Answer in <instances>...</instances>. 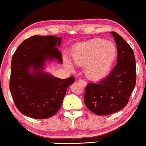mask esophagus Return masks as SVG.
<instances>
[{
    "instance_id": "obj_1",
    "label": "esophagus",
    "mask_w": 146,
    "mask_h": 146,
    "mask_svg": "<svg viewBox=\"0 0 146 146\" xmlns=\"http://www.w3.org/2000/svg\"><path fill=\"white\" fill-rule=\"evenodd\" d=\"M78 82L81 84L83 86H84V87L86 86L87 82L85 80H82V79H80V80H78Z\"/></svg>"
}]
</instances>
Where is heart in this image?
Instances as JSON below:
<instances>
[{
	"mask_svg": "<svg viewBox=\"0 0 146 146\" xmlns=\"http://www.w3.org/2000/svg\"><path fill=\"white\" fill-rule=\"evenodd\" d=\"M117 56V48L111 41L96 38L76 45L72 52L74 62L84 66L86 76L92 80H99L107 76ZM65 64L71 68L74 67L70 60L66 58Z\"/></svg>",
	"mask_w": 146,
	"mask_h": 146,
	"instance_id": "heart-1",
	"label": "heart"
}]
</instances>
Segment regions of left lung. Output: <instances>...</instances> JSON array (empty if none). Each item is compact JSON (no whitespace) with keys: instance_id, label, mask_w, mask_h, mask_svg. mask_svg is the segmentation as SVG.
Here are the masks:
<instances>
[{"instance_id":"obj_1","label":"left lung","mask_w":146,"mask_h":146,"mask_svg":"<svg viewBox=\"0 0 146 146\" xmlns=\"http://www.w3.org/2000/svg\"><path fill=\"white\" fill-rule=\"evenodd\" d=\"M117 47V64L106 78L86 87L84 102L98 115L117 112L128 103L136 82V66L133 50L121 36L111 32Z\"/></svg>"}]
</instances>
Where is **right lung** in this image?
I'll return each mask as SVG.
<instances>
[{"label": "right lung", "instance_id": "1", "mask_svg": "<svg viewBox=\"0 0 146 146\" xmlns=\"http://www.w3.org/2000/svg\"><path fill=\"white\" fill-rule=\"evenodd\" d=\"M61 37L35 35L24 40L14 53L9 88L17 109L35 119H46L58 111L74 77L60 79L44 72L46 62L62 63L58 47Z\"/></svg>", "mask_w": 146, "mask_h": 146}]
</instances>
